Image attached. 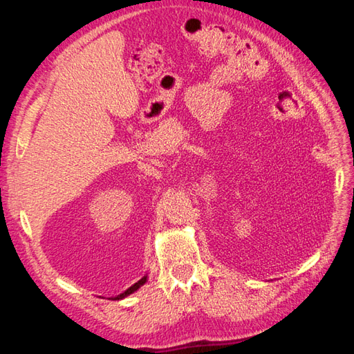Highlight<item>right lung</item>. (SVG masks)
<instances>
[{"instance_id":"add662e5","label":"right lung","mask_w":354,"mask_h":354,"mask_svg":"<svg viewBox=\"0 0 354 354\" xmlns=\"http://www.w3.org/2000/svg\"><path fill=\"white\" fill-rule=\"evenodd\" d=\"M146 280H147V277H142L140 281H137V283H135V284H132L129 289H127V290H124L123 293H120V295H117L115 298H112V299H122V298H124V297H127V295H131V293H133V292H135V290H137L138 288H141V286L146 283Z\"/></svg>"}]
</instances>
